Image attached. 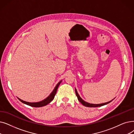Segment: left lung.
I'll use <instances>...</instances> for the list:
<instances>
[{"label": "left lung", "instance_id": "obj_1", "mask_svg": "<svg viewBox=\"0 0 134 134\" xmlns=\"http://www.w3.org/2000/svg\"><path fill=\"white\" fill-rule=\"evenodd\" d=\"M75 94H76L77 96V98H78V100H79V101L83 104V105H84V106L85 107H101V106H104L105 105V104H107L108 103H109V102H110L111 101H112L114 98L113 100H112L111 101H110L109 102H105V103H100V104H92V103H88V102H85V101H84L82 98H81L80 97V96L79 95L78 93L77 92V89L75 88Z\"/></svg>", "mask_w": 134, "mask_h": 134}]
</instances>
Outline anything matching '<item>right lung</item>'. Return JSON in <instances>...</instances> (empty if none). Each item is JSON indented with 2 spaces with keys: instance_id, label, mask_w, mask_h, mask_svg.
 <instances>
[{
  "instance_id": "1",
  "label": "right lung",
  "mask_w": 134,
  "mask_h": 134,
  "mask_svg": "<svg viewBox=\"0 0 134 134\" xmlns=\"http://www.w3.org/2000/svg\"><path fill=\"white\" fill-rule=\"evenodd\" d=\"M62 80H61L60 82L58 83V84L56 85V86H55V88H54V90L51 92V94L49 95V96H48L46 98H45L44 100L39 101V102H26L24 100H22L20 98H18V99L22 102V103H24L26 104H27L28 106H30L32 107H43L44 106L47 105L48 104H49L50 102H51L53 100V99L54 98V97L56 94V91L58 89V87L60 85V83H61Z\"/></svg>"
}]
</instances>
